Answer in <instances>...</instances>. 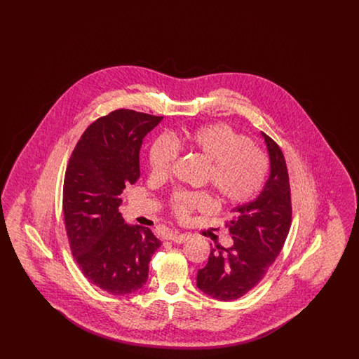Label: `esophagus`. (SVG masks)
I'll return each instance as SVG.
<instances>
[{
    "label": "esophagus",
    "instance_id": "34e87169",
    "mask_svg": "<svg viewBox=\"0 0 359 359\" xmlns=\"http://www.w3.org/2000/svg\"><path fill=\"white\" fill-rule=\"evenodd\" d=\"M189 238H191V236L189 234H184V233H170L167 236V239L173 241L175 243H184Z\"/></svg>",
    "mask_w": 359,
    "mask_h": 359
}]
</instances>
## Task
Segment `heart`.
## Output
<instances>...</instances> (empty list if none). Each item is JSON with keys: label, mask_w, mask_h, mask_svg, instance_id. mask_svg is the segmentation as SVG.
<instances>
[{"label": "heart", "mask_w": 359, "mask_h": 359, "mask_svg": "<svg viewBox=\"0 0 359 359\" xmlns=\"http://www.w3.org/2000/svg\"><path fill=\"white\" fill-rule=\"evenodd\" d=\"M177 149L199 154L207 161L205 182L224 203L239 205L253 199L264 186L268 160L249 140L224 123H210L170 138H156L148 154L154 176L165 177L171 171ZM211 198L203 192L177 191L171 198L173 212L186 219L195 210H210Z\"/></svg>", "instance_id": "1"}]
</instances>
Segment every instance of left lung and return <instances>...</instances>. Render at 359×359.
Listing matches in <instances>:
<instances>
[{
    "instance_id": "1",
    "label": "left lung",
    "mask_w": 359,
    "mask_h": 359,
    "mask_svg": "<svg viewBox=\"0 0 359 359\" xmlns=\"http://www.w3.org/2000/svg\"><path fill=\"white\" fill-rule=\"evenodd\" d=\"M269 156V177L256 199L231 210L230 248H211L196 285L207 296L231 302L253 290L280 255L290 233V176L284 154L271 137L261 132Z\"/></svg>"
}]
</instances>
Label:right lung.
<instances>
[{"label": "right lung", "mask_w": 359, "mask_h": 359, "mask_svg": "<svg viewBox=\"0 0 359 359\" xmlns=\"http://www.w3.org/2000/svg\"><path fill=\"white\" fill-rule=\"evenodd\" d=\"M163 117L116 110L93 122L69 158L63 214L72 256L86 278L122 296L141 290L161 241L122 218V192L140 177L142 140Z\"/></svg>", "instance_id": "right-lung-1"}]
</instances>
